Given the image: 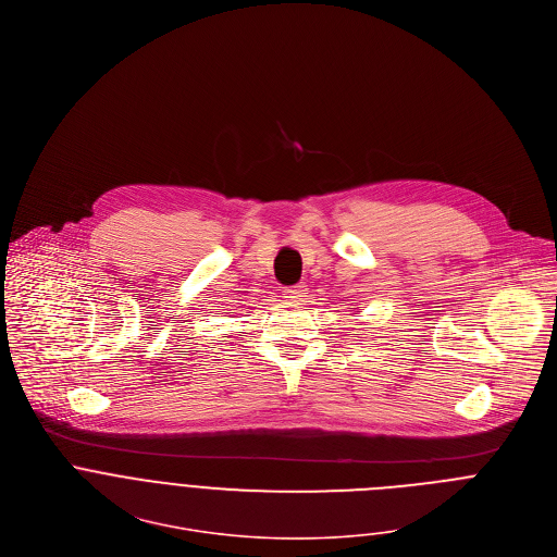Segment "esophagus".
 Wrapping results in <instances>:
<instances>
[{
  "instance_id": "1",
  "label": "esophagus",
  "mask_w": 557,
  "mask_h": 557,
  "mask_svg": "<svg viewBox=\"0 0 557 557\" xmlns=\"http://www.w3.org/2000/svg\"><path fill=\"white\" fill-rule=\"evenodd\" d=\"M284 297L288 301H301L306 297V286L304 284H297V286H286L284 288Z\"/></svg>"
}]
</instances>
